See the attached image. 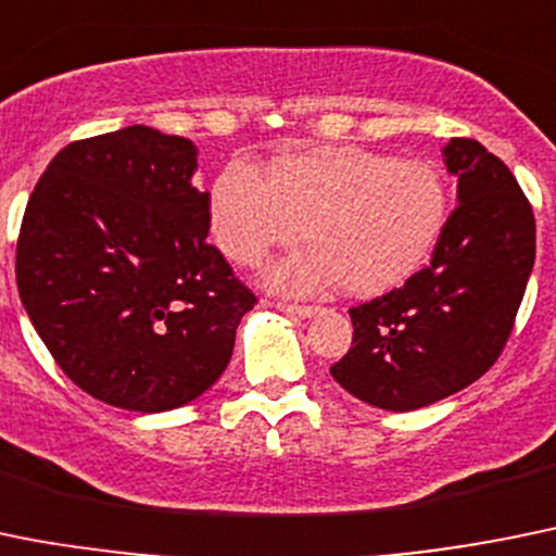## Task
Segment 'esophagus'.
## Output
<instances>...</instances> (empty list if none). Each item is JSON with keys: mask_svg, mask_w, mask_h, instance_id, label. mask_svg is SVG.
Returning <instances> with one entry per match:
<instances>
[{"mask_svg": "<svg viewBox=\"0 0 556 556\" xmlns=\"http://www.w3.org/2000/svg\"><path fill=\"white\" fill-rule=\"evenodd\" d=\"M277 309H282V313L288 315H295V318H313V315L318 313V307H313V304H290V302H277Z\"/></svg>", "mask_w": 556, "mask_h": 556, "instance_id": "obj_1", "label": "esophagus"}]
</instances>
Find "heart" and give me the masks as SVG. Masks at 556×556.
<instances>
[{"mask_svg": "<svg viewBox=\"0 0 556 556\" xmlns=\"http://www.w3.org/2000/svg\"><path fill=\"white\" fill-rule=\"evenodd\" d=\"M447 194L428 161L362 148L290 153L268 167L232 161L211 189V232L230 261L257 266L302 238L309 252L271 271L285 290L340 279L349 293H381L412 277L444 227Z\"/></svg>", "mask_w": 556, "mask_h": 556, "instance_id": "1", "label": "heart"}]
</instances>
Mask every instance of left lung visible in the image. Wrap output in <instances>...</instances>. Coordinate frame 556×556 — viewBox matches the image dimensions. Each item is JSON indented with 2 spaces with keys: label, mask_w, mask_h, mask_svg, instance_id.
Listing matches in <instances>:
<instances>
[{
  "label": "left lung",
  "mask_w": 556,
  "mask_h": 556,
  "mask_svg": "<svg viewBox=\"0 0 556 556\" xmlns=\"http://www.w3.org/2000/svg\"><path fill=\"white\" fill-rule=\"evenodd\" d=\"M458 205L430 263L351 307V351L331 378L359 401L414 412L455 395L505 351L535 263V214L507 164L477 139H450Z\"/></svg>",
  "instance_id": "8db88e82"
}]
</instances>
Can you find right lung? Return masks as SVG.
Listing matches in <instances>:
<instances>
[{
    "label": "right lung",
    "instance_id": "1",
    "mask_svg": "<svg viewBox=\"0 0 556 556\" xmlns=\"http://www.w3.org/2000/svg\"><path fill=\"white\" fill-rule=\"evenodd\" d=\"M197 148L128 126L62 148L21 222L15 282L49 354L96 401L169 412L225 372L257 304L205 241Z\"/></svg>",
    "mask_w": 556,
    "mask_h": 556
}]
</instances>
